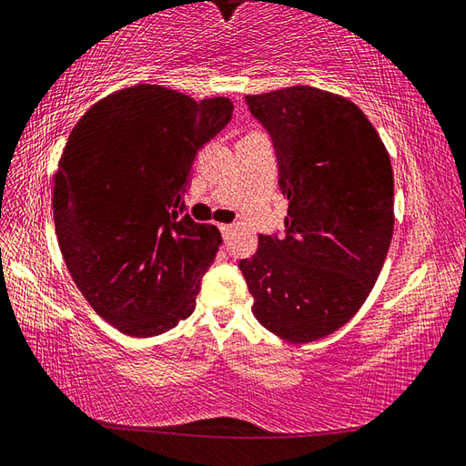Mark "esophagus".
<instances>
[{"label": "esophagus", "mask_w": 466, "mask_h": 466, "mask_svg": "<svg viewBox=\"0 0 466 466\" xmlns=\"http://www.w3.org/2000/svg\"><path fill=\"white\" fill-rule=\"evenodd\" d=\"M218 228H220V233H223V238L227 239V238H228V233L233 231V225H225V223H220V225H218Z\"/></svg>", "instance_id": "obj_1"}]
</instances>
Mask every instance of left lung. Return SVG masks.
I'll return each mask as SVG.
<instances>
[{"label":"left lung","instance_id":"obj_1","mask_svg":"<svg viewBox=\"0 0 466 466\" xmlns=\"http://www.w3.org/2000/svg\"><path fill=\"white\" fill-rule=\"evenodd\" d=\"M270 133L287 235H259L239 270L256 319L292 344L346 325L369 299L393 238V167L354 102L309 86L246 96Z\"/></svg>","mask_w":466,"mask_h":466}]
</instances>
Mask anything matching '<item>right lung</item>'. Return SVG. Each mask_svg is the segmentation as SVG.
<instances>
[{
	"label": "right lung",
	"mask_w": 466,
	"mask_h": 466,
	"mask_svg": "<svg viewBox=\"0 0 466 466\" xmlns=\"http://www.w3.org/2000/svg\"><path fill=\"white\" fill-rule=\"evenodd\" d=\"M228 97L130 86L73 127L53 187L55 231L81 295L112 328L153 338L190 317L220 246L186 215L196 153L227 127Z\"/></svg>",
	"instance_id": "right-lung-1"
}]
</instances>
